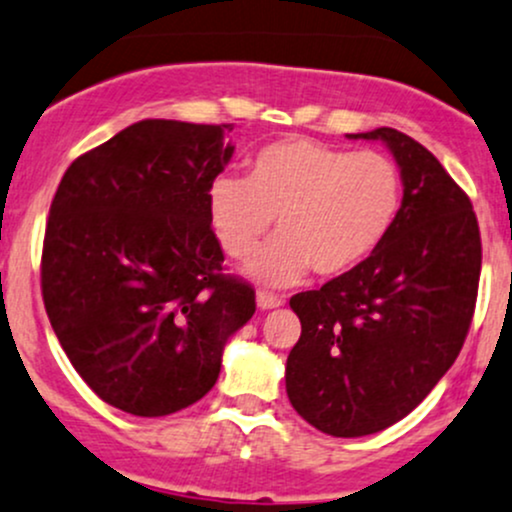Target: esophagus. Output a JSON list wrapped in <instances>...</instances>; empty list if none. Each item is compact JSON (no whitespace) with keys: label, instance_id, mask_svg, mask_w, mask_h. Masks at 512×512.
<instances>
[{"label":"esophagus","instance_id":"1","mask_svg":"<svg viewBox=\"0 0 512 512\" xmlns=\"http://www.w3.org/2000/svg\"><path fill=\"white\" fill-rule=\"evenodd\" d=\"M282 299H279V296H274V294H267V291H260V294H257V308H260V311H269V308H279L282 306Z\"/></svg>","mask_w":512,"mask_h":512}]
</instances>
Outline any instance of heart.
Listing matches in <instances>:
<instances>
[{"mask_svg":"<svg viewBox=\"0 0 512 512\" xmlns=\"http://www.w3.org/2000/svg\"><path fill=\"white\" fill-rule=\"evenodd\" d=\"M401 201V172L389 155L282 138L247 160L245 179H213L206 211L233 260H247L277 218L279 235L252 257L247 274L289 286L308 269L323 279L357 269L391 233Z\"/></svg>","mask_w":512,"mask_h":512,"instance_id":"b5f03b06","label":"heart"}]
</instances>
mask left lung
Instances as JSON below:
<instances>
[{
  "instance_id": "8db88e82",
  "label": "left lung",
  "mask_w": 512,
  "mask_h": 512,
  "mask_svg": "<svg viewBox=\"0 0 512 512\" xmlns=\"http://www.w3.org/2000/svg\"><path fill=\"white\" fill-rule=\"evenodd\" d=\"M381 140L403 182L391 233L352 272L291 296L301 338L286 393L306 423L362 437L406 418L462 350L476 306L481 235L471 201L428 148L396 128Z\"/></svg>"
}]
</instances>
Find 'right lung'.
Returning <instances> with one entry per match:
<instances>
[{
  "label": "right lung",
  "mask_w": 512,
  "mask_h": 512,
  "mask_svg": "<svg viewBox=\"0 0 512 512\" xmlns=\"http://www.w3.org/2000/svg\"><path fill=\"white\" fill-rule=\"evenodd\" d=\"M230 123L145 119L77 157L43 240L46 313L101 401L160 418L204 398L255 313L223 274L206 192L233 157Z\"/></svg>",
  "instance_id": "right-lung-1"
}]
</instances>
